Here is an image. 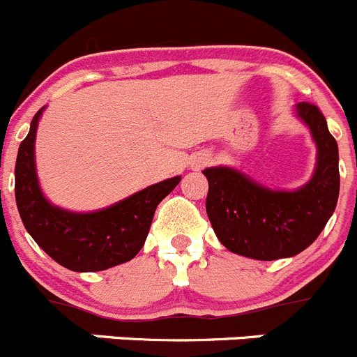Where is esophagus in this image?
I'll return each instance as SVG.
<instances>
[{
	"instance_id": "34e87169",
	"label": "esophagus",
	"mask_w": 357,
	"mask_h": 357,
	"mask_svg": "<svg viewBox=\"0 0 357 357\" xmlns=\"http://www.w3.org/2000/svg\"><path fill=\"white\" fill-rule=\"evenodd\" d=\"M202 163H206V160H202Z\"/></svg>"
}]
</instances>
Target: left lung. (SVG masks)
I'll return each instance as SVG.
<instances>
[{"label": "left lung", "mask_w": 357, "mask_h": 357, "mask_svg": "<svg viewBox=\"0 0 357 357\" xmlns=\"http://www.w3.org/2000/svg\"><path fill=\"white\" fill-rule=\"evenodd\" d=\"M298 116L317 142V169L296 192H275L229 167L204 169L209 190L206 211L227 250L257 261L292 257L308 248L338 202V144L315 103L299 102Z\"/></svg>", "instance_id": "8db88e82"}]
</instances>
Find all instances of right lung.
Listing matches in <instances>:
<instances>
[{"label":"right lung","mask_w":357,"mask_h":357,"mask_svg":"<svg viewBox=\"0 0 357 357\" xmlns=\"http://www.w3.org/2000/svg\"><path fill=\"white\" fill-rule=\"evenodd\" d=\"M42 109L19 146L15 162V201L26 231L58 264L72 271H102L128 262L139 254L153 215L181 178L148 186L125 201L96 213H70L49 204L35 172V133Z\"/></svg>","instance_id":"right-lung-1"}]
</instances>
